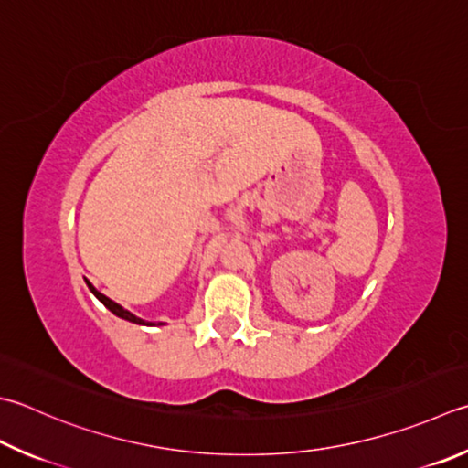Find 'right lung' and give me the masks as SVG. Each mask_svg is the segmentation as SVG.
Wrapping results in <instances>:
<instances>
[{
	"instance_id": "right-lung-1",
	"label": "right lung",
	"mask_w": 468,
	"mask_h": 468,
	"mask_svg": "<svg viewBox=\"0 0 468 468\" xmlns=\"http://www.w3.org/2000/svg\"><path fill=\"white\" fill-rule=\"evenodd\" d=\"M85 283H87V287L91 289V293H93L97 299H100V302H101L105 307H108V310H110L112 314H116L118 317H122V320H128V322H132V324H140V325H154L153 322H144V320H140L138 315L130 314V312H128V310H124V307H122L120 303L112 302L110 297H105L103 293H100V291H97V289H95V287H93V285H91L90 281H87V279H85ZM158 325H163V322H158Z\"/></svg>"
}]
</instances>
